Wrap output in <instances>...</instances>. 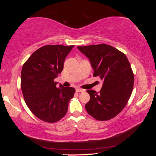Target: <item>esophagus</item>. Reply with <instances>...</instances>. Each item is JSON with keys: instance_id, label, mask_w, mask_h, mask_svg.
<instances>
[{"instance_id": "34e87169", "label": "esophagus", "mask_w": 156, "mask_h": 156, "mask_svg": "<svg viewBox=\"0 0 156 156\" xmlns=\"http://www.w3.org/2000/svg\"><path fill=\"white\" fill-rule=\"evenodd\" d=\"M76 91H77V92H83V91H84V89H82L80 88H76Z\"/></svg>"}]
</instances>
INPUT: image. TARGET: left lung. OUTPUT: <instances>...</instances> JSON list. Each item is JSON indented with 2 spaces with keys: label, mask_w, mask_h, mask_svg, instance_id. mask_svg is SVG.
<instances>
[{
  "label": "left lung",
  "mask_w": 156,
  "mask_h": 156,
  "mask_svg": "<svg viewBox=\"0 0 156 156\" xmlns=\"http://www.w3.org/2000/svg\"><path fill=\"white\" fill-rule=\"evenodd\" d=\"M88 58L94 76L103 80L101 90H87L90 100L85 105L89 115L100 121L114 118L127 104L133 91L134 76L125 54L106 44L78 47Z\"/></svg>",
  "instance_id": "8db88e82"
}]
</instances>
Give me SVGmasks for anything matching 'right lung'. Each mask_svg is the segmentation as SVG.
Returning <instances> with one entry per match:
<instances>
[{
    "instance_id": "add662e5",
    "label": "right lung",
    "mask_w": 156,
    "mask_h": 156,
    "mask_svg": "<svg viewBox=\"0 0 156 156\" xmlns=\"http://www.w3.org/2000/svg\"><path fill=\"white\" fill-rule=\"evenodd\" d=\"M73 45H45L34 51L21 71V89L29 109L37 118L56 122L67 112L75 89L64 87L54 79L63 69L65 60Z\"/></svg>"
}]
</instances>
